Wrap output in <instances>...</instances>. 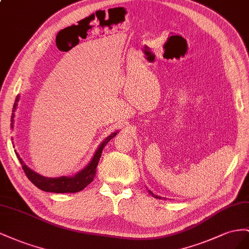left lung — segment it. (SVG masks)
<instances>
[{
    "instance_id": "8db88e82",
    "label": "left lung",
    "mask_w": 249,
    "mask_h": 249,
    "mask_svg": "<svg viewBox=\"0 0 249 249\" xmlns=\"http://www.w3.org/2000/svg\"><path fill=\"white\" fill-rule=\"evenodd\" d=\"M148 192H149V193H150L154 198H159V199H161V197L160 196H158V195H154L153 193H152V192L150 191V190H148ZM164 199H165V198H164Z\"/></svg>"
}]
</instances>
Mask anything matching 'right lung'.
Instances as JSON below:
<instances>
[{
  "mask_svg": "<svg viewBox=\"0 0 249 249\" xmlns=\"http://www.w3.org/2000/svg\"><path fill=\"white\" fill-rule=\"evenodd\" d=\"M18 99L19 97L18 96L17 102L18 101ZM16 105H14L13 112H14V109L17 108ZM13 118H14V113H12V117H11V128H13V122H14ZM118 132L119 131L112 132L110 136L106 138L100 144V146L98 147L93 156V159H91L90 161L89 162V165L74 176H60V177H53V178H51V177H45L36 172H34L33 170H31L25 164L24 160L19 158V155L18 153L17 155L20 165H22L25 174L27 175L28 178L30 179V181L34 184V186H36L38 189L45 192H53V193H76V192L83 190L88 186V184H89L94 180L96 176L97 166H98L99 160H100L103 148L112 138H115L117 136Z\"/></svg>",
  "mask_w": 249,
  "mask_h": 249,
  "instance_id": "1",
  "label": "right lung"
}]
</instances>
